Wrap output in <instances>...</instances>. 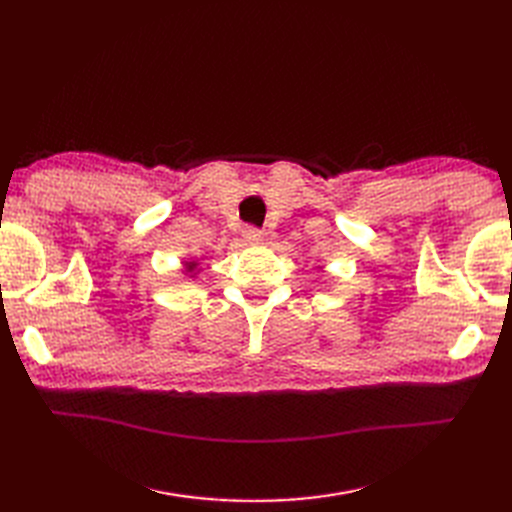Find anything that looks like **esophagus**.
<instances>
[{"label":"esophagus","instance_id":"obj_1","mask_svg":"<svg viewBox=\"0 0 512 512\" xmlns=\"http://www.w3.org/2000/svg\"><path fill=\"white\" fill-rule=\"evenodd\" d=\"M243 241L247 245H258V243H262V232L258 228H245L243 230Z\"/></svg>","mask_w":512,"mask_h":512}]
</instances>
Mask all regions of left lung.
<instances>
[{
  "instance_id": "left-lung-1",
  "label": "left lung",
  "mask_w": 512,
  "mask_h": 512,
  "mask_svg": "<svg viewBox=\"0 0 512 512\" xmlns=\"http://www.w3.org/2000/svg\"><path fill=\"white\" fill-rule=\"evenodd\" d=\"M318 271H322V267H318Z\"/></svg>"
}]
</instances>
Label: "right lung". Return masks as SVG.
Masks as SVG:
<instances>
[{
  "label": "right lung",
  "instance_id": "1",
  "mask_svg": "<svg viewBox=\"0 0 512 512\" xmlns=\"http://www.w3.org/2000/svg\"><path fill=\"white\" fill-rule=\"evenodd\" d=\"M200 273V262L198 260H183V275L185 277H196Z\"/></svg>",
  "mask_w": 512,
  "mask_h": 512
}]
</instances>
